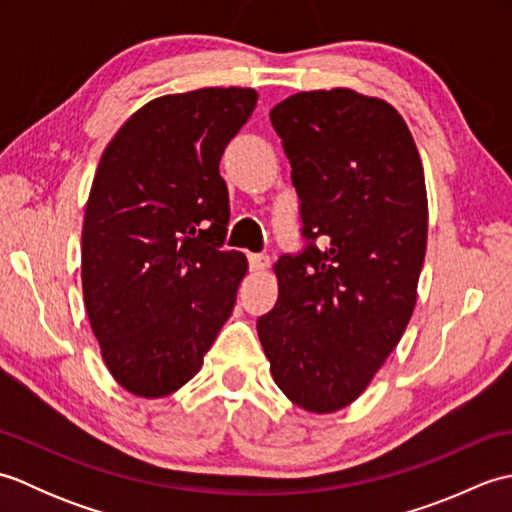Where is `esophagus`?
<instances>
[{"label":"esophagus","mask_w":512,"mask_h":512,"mask_svg":"<svg viewBox=\"0 0 512 512\" xmlns=\"http://www.w3.org/2000/svg\"><path fill=\"white\" fill-rule=\"evenodd\" d=\"M270 264V257L264 255V253H250L248 255V266L250 270H255V273H262V270H266Z\"/></svg>","instance_id":"1"}]
</instances>
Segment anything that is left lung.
Listing matches in <instances>:
<instances>
[{
	"label": "left lung",
	"instance_id": "obj_1",
	"mask_svg": "<svg viewBox=\"0 0 512 512\" xmlns=\"http://www.w3.org/2000/svg\"><path fill=\"white\" fill-rule=\"evenodd\" d=\"M299 195V255L275 264L279 297L257 319L277 387L312 413L363 394L416 306L427 250L418 147L389 103L347 88L270 110Z\"/></svg>",
	"mask_w": 512,
	"mask_h": 512
}]
</instances>
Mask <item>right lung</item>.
<instances>
[{"label": "right lung", "mask_w": 512, "mask_h": 512, "mask_svg": "<svg viewBox=\"0 0 512 512\" xmlns=\"http://www.w3.org/2000/svg\"><path fill=\"white\" fill-rule=\"evenodd\" d=\"M250 88L149 101L105 147L81 237L83 299L116 383L162 398L200 372L248 262L222 250L220 160L253 114Z\"/></svg>", "instance_id": "add662e5"}]
</instances>
